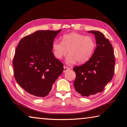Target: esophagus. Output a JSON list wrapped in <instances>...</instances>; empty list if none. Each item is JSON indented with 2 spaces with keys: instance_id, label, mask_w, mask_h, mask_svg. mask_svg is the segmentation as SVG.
Masks as SVG:
<instances>
[{
  "instance_id": "obj_1",
  "label": "esophagus",
  "mask_w": 127,
  "mask_h": 127,
  "mask_svg": "<svg viewBox=\"0 0 127 127\" xmlns=\"http://www.w3.org/2000/svg\"><path fill=\"white\" fill-rule=\"evenodd\" d=\"M70 69V68H69V67H67L66 66H64V72H67L69 71V70Z\"/></svg>"
}]
</instances>
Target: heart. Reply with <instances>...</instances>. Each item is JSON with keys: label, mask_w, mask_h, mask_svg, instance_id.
<instances>
[{"label": "heart", "mask_w": 127, "mask_h": 127, "mask_svg": "<svg viewBox=\"0 0 127 127\" xmlns=\"http://www.w3.org/2000/svg\"><path fill=\"white\" fill-rule=\"evenodd\" d=\"M96 46L95 39L91 36H85L77 32L66 33L62 37V41H54L52 50L55 57L61 59L68 53L66 61L67 64L86 63L94 53Z\"/></svg>", "instance_id": "b5f03b06"}]
</instances>
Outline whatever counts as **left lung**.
Instances as JSON below:
<instances>
[{"instance_id":"8db88e82","label":"left lung","mask_w":127,"mask_h":127,"mask_svg":"<svg viewBox=\"0 0 127 127\" xmlns=\"http://www.w3.org/2000/svg\"><path fill=\"white\" fill-rule=\"evenodd\" d=\"M95 34L97 47L91 58L73 70L76 74L74 87L78 94L89 97L102 92L111 80L115 71L113 48L108 39L99 31H90Z\"/></svg>"}]
</instances>
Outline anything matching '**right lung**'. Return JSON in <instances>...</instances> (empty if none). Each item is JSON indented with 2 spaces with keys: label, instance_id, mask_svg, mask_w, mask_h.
Masks as SVG:
<instances>
[{
  "label": "right lung",
  "instance_id": "1",
  "mask_svg": "<svg viewBox=\"0 0 127 127\" xmlns=\"http://www.w3.org/2000/svg\"><path fill=\"white\" fill-rule=\"evenodd\" d=\"M38 30L19 41L13 60L19 85L35 97H44L64 71V64L52 52V44L61 32Z\"/></svg>",
  "mask_w": 127,
  "mask_h": 127
}]
</instances>
